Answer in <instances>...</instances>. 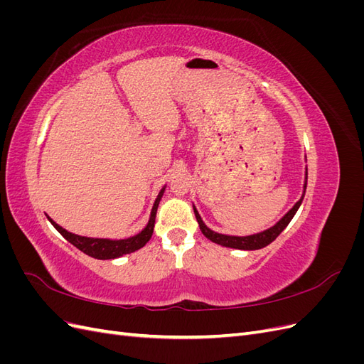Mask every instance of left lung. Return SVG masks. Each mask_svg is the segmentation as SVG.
<instances>
[{"instance_id":"left-lung-1","label":"left lung","mask_w":364,"mask_h":364,"mask_svg":"<svg viewBox=\"0 0 364 364\" xmlns=\"http://www.w3.org/2000/svg\"><path fill=\"white\" fill-rule=\"evenodd\" d=\"M306 179H308V173H305V183H304V194L299 200L296 202V205L290 209V211L285 214L279 222L272 226L270 229L262 230L259 234H253V235H247V237H232V235H223V234H217L214 230L209 229L203 220L200 218L199 213H197V209L194 208V214L197 218V223L200 226L202 234L211 240L213 243H217L220 246H225V247H232V249H241V250H257V249H262L266 247L267 245H270L272 241L277 238L282 230L287 228V225L291 222V218L294 217L296 211L299 209L302 200H304V196H305V190H306Z\"/></svg>"}]
</instances>
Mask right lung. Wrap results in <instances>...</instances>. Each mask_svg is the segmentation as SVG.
Returning a JSON list of instances; mask_svg holds the SVG:
<instances>
[{"instance_id": "right-lung-1", "label": "right lung", "mask_w": 364, "mask_h": 364, "mask_svg": "<svg viewBox=\"0 0 364 364\" xmlns=\"http://www.w3.org/2000/svg\"><path fill=\"white\" fill-rule=\"evenodd\" d=\"M165 186L161 190L158 199L155 200V205L151 208V214L147 226L141 230L139 234L129 237L124 240H109V238H90V237H82V235H75L73 232H68L67 229H63L59 226L54 220H51L48 215L50 223L59 230V234L68 240L73 246H75L79 250H82L86 255H90L97 259H114L119 258L123 255H127V253L135 252L141 249L142 246L147 245V241L151 238L153 234V228H155V218H156V211H158V205L161 197L164 194Z\"/></svg>"}]
</instances>
